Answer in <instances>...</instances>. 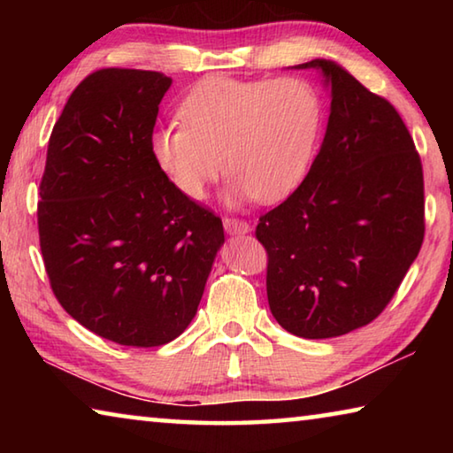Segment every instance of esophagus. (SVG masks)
I'll return each instance as SVG.
<instances>
[{
  "mask_svg": "<svg viewBox=\"0 0 453 453\" xmlns=\"http://www.w3.org/2000/svg\"><path fill=\"white\" fill-rule=\"evenodd\" d=\"M224 227L229 235H237V234H248L251 226L248 221L237 219V218H224Z\"/></svg>",
  "mask_w": 453,
  "mask_h": 453,
  "instance_id": "34e87169",
  "label": "esophagus"
}]
</instances>
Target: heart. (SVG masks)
<instances>
[{
	"instance_id": "b5f03b06",
	"label": "heart",
	"mask_w": 453,
	"mask_h": 453,
	"mask_svg": "<svg viewBox=\"0 0 453 453\" xmlns=\"http://www.w3.org/2000/svg\"><path fill=\"white\" fill-rule=\"evenodd\" d=\"M178 116L183 126L150 137L153 162L175 191L202 199L224 159L229 202L273 203L308 173L324 107L305 80L208 78L181 99Z\"/></svg>"
}]
</instances>
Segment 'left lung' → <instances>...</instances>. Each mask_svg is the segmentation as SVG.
<instances>
[{
    "label": "left lung",
    "instance_id": "8db88e82",
    "mask_svg": "<svg viewBox=\"0 0 453 453\" xmlns=\"http://www.w3.org/2000/svg\"><path fill=\"white\" fill-rule=\"evenodd\" d=\"M332 110L319 153L286 202L264 213L267 302L289 334L324 340L367 326L392 300L424 242V172L386 97L329 59Z\"/></svg>",
    "mask_w": 453,
    "mask_h": 453
}]
</instances>
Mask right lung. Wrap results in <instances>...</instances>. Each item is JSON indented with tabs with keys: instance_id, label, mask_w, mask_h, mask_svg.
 <instances>
[{
	"instance_id": "1",
	"label": "right lung",
	"mask_w": 453,
	"mask_h": 453,
	"mask_svg": "<svg viewBox=\"0 0 453 453\" xmlns=\"http://www.w3.org/2000/svg\"><path fill=\"white\" fill-rule=\"evenodd\" d=\"M172 78L105 67L53 126L37 227L50 286L83 327L153 348L194 319L224 226L153 162L150 137Z\"/></svg>"
}]
</instances>
